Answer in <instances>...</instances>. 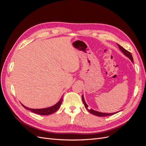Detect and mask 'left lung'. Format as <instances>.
<instances>
[{
  "label": "left lung",
  "mask_w": 146,
  "mask_h": 146,
  "mask_svg": "<svg viewBox=\"0 0 146 146\" xmlns=\"http://www.w3.org/2000/svg\"><path fill=\"white\" fill-rule=\"evenodd\" d=\"M119 48H120V50H121V52L123 53V54H124L126 56H127L128 58H129L131 61V62H133V57H132V55L131 54V53L130 52H129L128 50H125L124 48L122 47V46H121L119 44H117ZM82 100H83V104L84 105H85V108L88 110V111H89L90 113H91V114H94V115H96V116H111V115H113V114H114L117 113V112H116V113H101V112H99V111H95V110H92V109H88V105L86 104L85 101V99H84V97H83V95L82 96Z\"/></svg>",
  "instance_id": "left-lung-1"
}]
</instances>
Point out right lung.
Masks as SVG:
<instances>
[{"label":"right lung","mask_w":146,"mask_h":146,"mask_svg":"<svg viewBox=\"0 0 146 146\" xmlns=\"http://www.w3.org/2000/svg\"><path fill=\"white\" fill-rule=\"evenodd\" d=\"M63 97V96H62ZM63 101V98H61L60 99V100L58 101V102L55 105L52 106V107H48V108H42V109H33V108H29L27 107H25L24 105H23L21 104V105L23 106V107L28 110H30V111H32L33 113H35L36 114H41V115H49V114H51L52 113H55V111H56L58 110L60 106L61 105V103H62Z\"/></svg>","instance_id":"1"}]
</instances>
